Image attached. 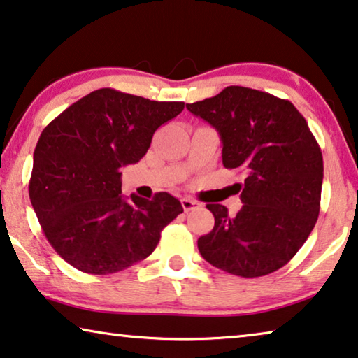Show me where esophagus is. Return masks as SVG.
<instances>
[{
    "label": "esophagus",
    "mask_w": 358,
    "mask_h": 358,
    "mask_svg": "<svg viewBox=\"0 0 358 358\" xmlns=\"http://www.w3.org/2000/svg\"><path fill=\"white\" fill-rule=\"evenodd\" d=\"M180 203H182V208H184V211L195 210V208H199V206H200L199 201L192 200V199H189V196H184V199H180Z\"/></svg>",
    "instance_id": "esophagus-1"
}]
</instances>
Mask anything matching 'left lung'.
I'll return each mask as SVG.
<instances>
[{"label": "left lung", "mask_w": 358, "mask_h": 358, "mask_svg": "<svg viewBox=\"0 0 358 358\" xmlns=\"http://www.w3.org/2000/svg\"><path fill=\"white\" fill-rule=\"evenodd\" d=\"M187 110L220 134L224 168L247 174L236 216L222 205H206L215 227L199 239L200 255L241 278L282 268L320 215L323 157L305 117L289 100L239 85Z\"/></svg>", "instance_id": "8db88e82"}]
</instances>
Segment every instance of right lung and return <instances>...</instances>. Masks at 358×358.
Masks as SVG:
<instances>
[{"label":"right lung","instance_id":"right-lung-1","mask_svg":"<svg viewBox=\"0 0 358 358\" xmlns=\"http://www.w3.org/2000/svg\"><path fill=\"white\" fill-rule=\"evenodd\" d=\"M184 110L115 89L89 93L43 129L29 195L45 237L79 271L111 274L145 260L184 211L168 192L121 195V168L141 162L155 131Z\"/></svg>","mask_w":358,"mask_h":358}]
</instances>
